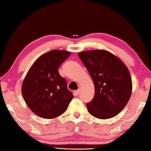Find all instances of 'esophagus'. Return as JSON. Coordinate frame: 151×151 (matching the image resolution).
<instances>
[{
	"label": "esophagus",
	"mask_w": 151,
	"mask_h": 151,
	"mask_svg": "<svg viewBox=\"0 0 151 151\" xmlns=\"http://www.w3.org/2000/svg\"><path fill=\"white\" fill-rule=\"evenodd\" d=\"M79 93H80V90H79V89L76 90V91H74V95L76 96H78L79 94Z\"/></svg>",
	"instance_id": "obj_1"
}]
</instances>
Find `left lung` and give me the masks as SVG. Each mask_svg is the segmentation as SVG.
<instances>
[{
	"mask_svg": "<svg viewBox=\"0 0 151 151\" xmlns=\"http://www.w3.org/2000/svg\"><path fill=\"white\" fill-rule=\"evenodd\" d=\"M78 56L95 85V96L86 103L90 114L99 119H109L118 114L132 95V78L126 65L104 50L84 51Z\"/></svg>",
	"mask_w": 151,
	"mask_h": 151,
	"instance_id": "1",
	"label": "left lung"
}]
</instances>
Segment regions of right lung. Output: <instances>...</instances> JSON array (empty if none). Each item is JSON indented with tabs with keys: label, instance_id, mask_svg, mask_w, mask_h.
I'll list each match as a JSON object with an SVG mask.
<instances>
[{
	"label": "right lung",
	"instance_id": "right-lung-1",
	"mask_svg": "<svg viewBox=\"0 0 151 151\" xmlns=\"http://www.w3.org/2000/svg\"><path fill=\"white\" fill-rule=\"evenodd\" d=\"M70 55L65 50H50L36 60L25 76L23 97L39 117L52 119L60 116L73 98L66 79L58 72V68Z\"/></svg>",
	"mask_w": 151,
	"mask_h": 151
}]
</instances>
